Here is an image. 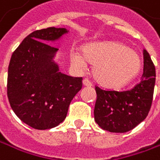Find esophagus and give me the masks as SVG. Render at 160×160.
<instances>
[{
  "label": "esophagus",
  "instance_id": "1",
  "mask_svg": "<svg viewBox=\"0 0 160 160\" xmlns=\"http://www.w3.org/2000/svg\"><path fill=\"white\" fill-rule=\"evenodd\" d=\"M83 85L86 86V87H91V86H92L91 82H90L88 78H85V79L83 80Z\"/></svg>",
  "mask_w": 160,
  "mask_h": 160
}]
</instances>
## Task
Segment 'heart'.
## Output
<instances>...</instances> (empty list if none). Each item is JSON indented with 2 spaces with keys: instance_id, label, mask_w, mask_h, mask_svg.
Masks as SVG:
<instances>
[{
  "instance_id": "1",
  "label": "heart",
  "mask_w": 160,
  "mask_h": 160,
  "mask_svg": "<svg viewBox=\"0 0 160 160\" xmlns=\"http://www.w3.org/2000/svg\"><path fill=\"white\" fill-rule=\"evenodd\" d=\"M83 54L84 56L78 52H72V62L83 69L86 66V59L93 65L95 79L108 88H120L126 85L142 69V60L138 54L118 42L108 41L88 45L83 49Z\"/></svg>"
}]
</instances>
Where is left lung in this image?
<instances>
[{"label":"left lung","instance_id":"1","mask_svg":"<svg viewBox=\"0 0 160 160\" xmlns=\"http://www.w3.org/2000/svg\"><path fill=\"white\" fill-rule=\"evenodd\" d=\"M156 83L155 65L147 51L143 50L142 81L128 90L117 91L95 87L97 100L94 120L104 130L124 133L135 128L148 115Z\"/></svg>","mask_w":160,"mask_h":160}]
</instances>
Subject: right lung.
<instances>
[{"label":"right lung","instance_id":"add662e5","mask_svg":"<svg viewBox=\"0 0 160 160\" xmlns=\"http://www.w3.org/2000/svg\"><path fill=\"white\" fill-rule=\"evenodd\" d=\"M67 33L49 27L28 35L12 53L8 66L7 97L15 114L29 126L45 130L57 126L82 88V77L58 72L52 62L56 51L49 45Z\"/></svg>","mask_w":160,"mask_h":160}]
</instances>
